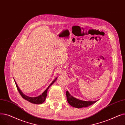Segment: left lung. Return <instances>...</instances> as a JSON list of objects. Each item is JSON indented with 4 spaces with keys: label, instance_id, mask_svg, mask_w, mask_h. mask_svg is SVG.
Segmentation results:
<instances>
[{
    "label": "left lung",
    "instance_id": "1",
    "mask_svg": "<svg viewBox=\"0 0 125 125\" xmlns=\"http://www.w3.org/2000/svg\"><path fill=\"white\" fill-rule=\"evenodd\" d=\"M66 97L69 104L73 107H74L78 108L86 107L90 106L97 101H85L78 100L71 96L68 91L66 92Z\"/></svg>",
    "mask_w": 125,
    "mask_h": 125
}]
</instances>
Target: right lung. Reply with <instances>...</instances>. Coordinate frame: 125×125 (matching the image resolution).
I'll return each mask as SVG.
<instances>
[{"mask_svg":"<svg viewBox=\"0 0 125 125\" xmlns=\"http://www.w3.org/2000/svg\"><path fill=\"white\" fill-rule=\"evenodd\" d=\"M56 79H57V78H56L54 80H53L52 82L49 85V86L48 87H47V88L43 92V93L42 94L40 95L39 96L36 97H30L26 96V95H25L24 94H23V93L21 92V91L19 89V87L18 86L15 80V84H16V87H17L18 91L20 95L23 99H24L25 100L28 101H29V102H31V103L36 104H42L45 101V99L46 98V97H47V91H48V90L49 89V87L56 80Z\"/></svg>","mask_w":125,"mask_h":125,"instance_id":"1","label":"right lung"}]
</instances>
